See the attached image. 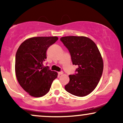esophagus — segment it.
<instances>
[{
  "instance_id": "esophagus-1",
  "label": "esophagus",
  "mask_w": 123,
  "mask_h": 123,
  "mask_svg": "<svg viewBox=\"0 0 123 123\" xmlns=\"http://www.w3.org/2000/svg\"><path fill=\"white\" fill-rule=\"evenodd\" d=\"M63 73V72H58V74L59 75H61V74H62Z\"/></svg>"
}]
</instances>
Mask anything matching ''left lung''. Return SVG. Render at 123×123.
<instances>
[{
	"instance_id": "8db88e82",
	"label": "left lung",
	"mask_w": 123,
	"mask_h": 123,
	"mask_svg": "<svg viewBox=\"0 0 123 123\" xmlns=\"http://www.w3.org/2000/svg\"><path fill=\"white\" fill-rule=\"evenodd\" d=\"M61 40L68 49L77 73L69 75L66 91L77 97H84L96 88L101 79L104 62L95 43L85 36H65Z\"/></svg>"
}]
</instances>
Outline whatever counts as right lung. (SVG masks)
Instances as JSON below:
<instances>
[{
  "mask_svg": "<svg viewBox=\"0 0 123 123\" xmlns=\"http://www.w3.org/2000/svg\"><path fill=\"white\" fill-rule=\"evenodd\" d=\"M58 37H33L25 40L18 49L15 55V70L22 88L31 96L41 97L50 91L57 72L44 67L46 51Z\"/></svg>",
  "mask_w": 123,
  "mask_h": 123,
  "instance_id": "right-lung-1",
  "label": "right lung"
}]
</instances>
